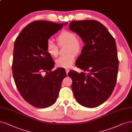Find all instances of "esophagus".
<instances>
[{
  "label": "esophagus",
  "mask_w": 132,
  "mask_h": 132,
  "mask_svg": "<svg viewBox=\"0 0 132 132\" xmlns=\"http://www.w3.org/2000/svg\"><path fill=\"white\" fill-rule=\"evenodd\" d=\"M65 71H66V73H67V74L68 75V72H69V69H65Z\"/></svg>",
  "instance_id": "1"
}]
</instances>
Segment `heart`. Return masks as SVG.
<instances>
[{
	"label": "heart",
	"mask_w": 132,
	"mask_h": 132,
	"mask_svg": "<svg viewBox=\"0 0 132 132\" xmlns=\"http://www.w3.org/2000/svg\"><path fill=\"white\" fill-rule=\"evenodd\" d=\"M59 45H66V53L65 56L57 58L55 62L57 67L63 68H70L75 61V55L78 54L82 47L81 41L76 38L75 33L69 30H63L57 38ZM46 51L52 57H55L58 54V47L51 39H48L46 43Z\"/></svg>",
	"instance_id": "1"
}]
</instances>
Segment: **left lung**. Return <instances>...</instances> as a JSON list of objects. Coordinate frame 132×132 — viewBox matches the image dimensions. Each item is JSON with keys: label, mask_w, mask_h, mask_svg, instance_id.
Masks as SVG:
<instances>
[{"label": "left lung", "mask_w": 132, "mask_h": 132, "mask_svg": "<svg viewBox=\"0 0 132 132\" xmlns=\"http://www.w3.org/2000/svg\"><path fill=\"white\" fill-rule=\"evenodd\" d=\"M69 28L85 44L75 65L88 72H69L74 95L81 105L97 107L109 98L116 85L119 60L115 40L106 27L95 20L72 21Z\"/></svg>", "instance_id": "8db88e82"}]
</instances>
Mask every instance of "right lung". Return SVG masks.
Masks as SVG:
<instances>
[{
  "label": "right lung",
  "instance_id": "right-lung-1",
  "mask_svg": "<svg viewBox=\"0 0 132 132\" xmlns=\"http://www.w3.org/2000/svg\"><path fill=\"white\" fill-rule=\"evenodd\" d=\"M63 26L47 21H35L22 29L14 44L12 74L19 92L35 107L47 108L58 98L67 76L60 68L51 71L54 62L46 51V43Z\"/></svg>",
  "mask_w": 132,
  "mask_h": 132
}]
</instances>
